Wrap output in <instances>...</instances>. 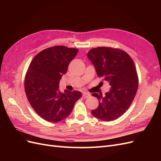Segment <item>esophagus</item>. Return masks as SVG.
Returning <instances> with one entry per match:
<instances>
[{"mask_svg":"<svg viewBox=\"0 0 161 161\" xmlns=\"http://www.w3.org/2000/svg\"><path fill=\"white\" fill-rule=\"evenodd\" d=\"M90 96L91 94L87 92H83V93H82V97H83V98H88Z\"/></svg>","mask_w":161,"mask_h":161,"instance_id":"1","label":"esophagus"}]
</instances>
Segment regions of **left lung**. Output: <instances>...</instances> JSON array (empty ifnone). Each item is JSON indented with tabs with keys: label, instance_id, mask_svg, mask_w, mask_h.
I'll use <instances>...</instances> for the list:
<instances>
[{
	"label": "left lung",
	"instance_id": "1",
	"mask_svg": "<svg viewBox=\"0 0 161 161\" xmlns=\"http://www.w3.org/2000/svg\"><path fill=\"white\" fill-rule=\"evenodd\" d=\"M87 56L98 76L111 86L105 95L92 94L99 100V106L91 114L103 121L118 119L128 110L138 90V78L134 61L125 52L108 47L92 48Z\"/></svg>",
	"mask_w": 161,
	"mask_h": 161
}]
</instances>
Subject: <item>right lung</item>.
Instances as JSON below:
<instances>
[{
  "instance_id": "obj_1",
  "label": "right lung",
  "mask_w": 161,
  "mask_h": 161,
  "mask_svg": "<svg viewBox=\"0 0 161 161\" xmlns=\"http://www.w3.org/2000/svg\"><path fill=\"white\" fill-rule=\"evenodd\" d=\"M78 52L64 46L46 48L33 58L26 72L27 99L36 113L50 122L66 118L82 97L80 91L59 90L60 80Z\"/></svg>"
}]
</instances>
